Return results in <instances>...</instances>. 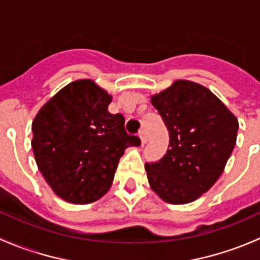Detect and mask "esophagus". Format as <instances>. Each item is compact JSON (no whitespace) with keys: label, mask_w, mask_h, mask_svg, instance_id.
Wrapping results in <instances>:
<instances>
[{"label":"esophagus","mask_w":260,"mask_h":260,"mask_svg":"<svg viewBox=\"0 0 260 260\" xmlns=\"http://www.w3.org/2000/svg\"><path fill=\"white\" fill-rule=\"evenodd\" d=\"M140 138H141V143H142V145H145V143L147 142V133L145 129H141Z\"/></svg>","instance_id":"obj_1"}]
</instances>
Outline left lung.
<instances>
[{
  "label": "left lung",
  "instance_id": "1",
  "mask_svg": "<svg viewBox=\"0 0 260 260\" xmlns=\"http://www.w3.org/2000/svg\"><path fill=\"white\" fill-rule=\"evenodd\" d=\"M170 135L166 154L147 162L149 186L169 204L195 201L216 182L237 143V117L208 88L176 80L151 96Z\"/></svg>",
  "mask_w": 260,
  "mask_h": 260
}]
</instances>
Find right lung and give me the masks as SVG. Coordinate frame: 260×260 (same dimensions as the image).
Instances as JSON below:
<instances>
[{
    "instance_id": "1",
    "label": "right lung",
    "mask_w": 260,
    "mask_h": 260,
    "mask_svg": "<svg viewBox=\"0 0 260 260\" xmlns=\"http://www.w3.org/2000/svg\"><path fill=\"white\" fill-rule=\"evenodd\" d=\"M112 96L93 80L73 81L46 102L32 122L34 156L55 193L72 204L106 195L125 148L140 146L112 114Z\"/></svg>"
}]
</instances>
